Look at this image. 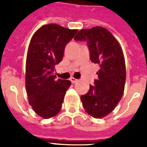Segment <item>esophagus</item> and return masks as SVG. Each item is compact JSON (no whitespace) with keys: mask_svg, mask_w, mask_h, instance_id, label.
<instances>
[{"mask_svg":"<svg viewBox=\"0 0 147 147\" xmlns=\"http://www.w3.org/2000/svg\"><path fill=\"white\" fill-rule=\"evenodd\" d=\"M70 81L71 82V83H76V82H77L78 80V79H76V78H70Z\"/></svg>","mask_w":147,"mask_h":147,"instance_id":"34e87169","label":"esophagus"}]
</instances>
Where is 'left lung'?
<instances>
[{"instance_id": "obj_1", "label": "left lung", "mask_w": 147, "mask_h": 147, "mask_svg": "<svg viewBox=\"0 0 147 147\" xmlns=\"http://www.w3.org/2000/svg\"><path fill=\"white\" fill-rule=\"evenodd\" d=\"M74 40L87 42L91 61L100 66L94 85H90L81 100L88 114L102 118L116 107L123 96L126 81L123 52L114 36L101 26L81 30Z\"/></svg>"}]
</instances>
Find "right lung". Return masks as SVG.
<instances>
[{
  "label": "right lung",
  "mask_w": 147,
  "mask_h": 147,
  "mask_svg": "<svg viewBox=\"0 0 147 147\" xmlns=\"http://www.w3.org/2000/svg\"><path fill=\"white\" fill-rule=\"evenodd\" d=\"M57 24L44 25L38 30L29 45L26 62V91L30 105L42 118L59 113L69 80L58 79L55 65L62 60L65 47L77 33Z\"/></svg>",
  "instance_id": "right-lung-1"
}]
</instances>
